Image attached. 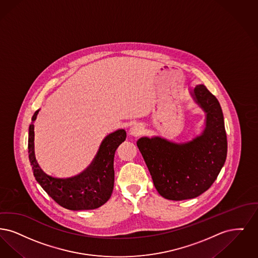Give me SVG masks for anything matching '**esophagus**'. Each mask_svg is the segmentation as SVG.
I'll return each mask as SVG.
<instances>
[{
  "label": "esophagus",
  "instance_id": "1",
  "mask_svg": "<svg viewBox=\"0 0 258 258\" xmlns=\"http://www.w3.org/2000/svg\"><path fill=\"white\" fill-rule=\"evenodd\" d=\"M143 132H144L143 125L138 123L132 125L130 130H129V133H130V135H132L133 137H139V136L143 134Z\"/></svg>",
  "mask_w": 258,
  "mask_h": 258
}]
</instances>
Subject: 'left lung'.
I'll return each mask as SVG.
<instances>
[{"label": "left lung", "instance_id": "obj_1", "mask_svg": "<svg viewBox=\"0 0 258 258\" xmlns=\"http://www.w3.org/2000/svg\"><path fill=\"white\" fill-rule=\"evenodd\" d=\"M205 112L204 128L185 143L161 137L141 138V151L158 192L170 201L190 200L208 190L219 175L227 154L221 105L204 85L189 89Z\"/></svg>", "mask_w": 258, "mask_h": 258}]
</instances>
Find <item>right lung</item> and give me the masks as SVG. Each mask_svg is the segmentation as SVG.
I'll return each mask as SVG.
<instances>
[{
  "instance_id": "1",
  "label": "right lung",
  "mask_w": 258,
  "mask_h": 258,
  "mask_svg": "<svg viewBox=\"0 0 258 258\" xmlns=\"http://www.w3.org/2000/svg\"><path fill=\"white\" fill-rule=\"evenodd\" d=\"M40 110L34 112L29 127V159L35 180L60 206L73 210H92L102 206L112 196L114 183L113 158L116 148L126 139V131L116 130L102 142L89 168L71 177H56L46 173L34 154V121Z\"/></svg>"
}]
</instances>
